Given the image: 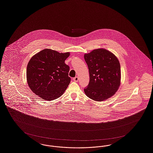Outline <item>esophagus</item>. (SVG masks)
<instances>
[{
    "instance_id": "1",
    "label": "esophagus",
    "mask_w": 153,
    "mask_h": 153,
    "mask_svg": "<svg viewBox=\"0 0 153 153\" xmlns=\"http://www.w3.org/2000/svg\"><path fill=\"white\" fill-rule=\"evenodd\" d=\"M73 80H74V81H75V82H77L78 80H79V77L77 76H76L75 77H74V79H73Z\"/></svg>"
}]
</instances>
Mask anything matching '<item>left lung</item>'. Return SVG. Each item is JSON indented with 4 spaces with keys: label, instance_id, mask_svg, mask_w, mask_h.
<instances>
[{
    "label": "left lung",
    "instance_id": "1",
    "mask_svg": "<svg viewBox=\"0 0 153 153\" xmlns=\"http://www.w3.org/2000/svg\"><path fill=\"white\" fill-rule=\"evenodd\" d=\"M90 81L84 92L89 98L102 101L113 96L121 84L120 64L116 56L104 49H94L84 55Z\"/></svg>",
    "mask_w": 153,
    "mask_h": 153
}]
</instances>
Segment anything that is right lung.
<instances>
[{
	"label": "right lung",
	"instance_id": "right-lung-1",
	"mask_svg": "<svg viewBox=\"0 0 153 153\" xmlns=\"http://www.w3.org/2000/svg\"><path fill=\"white\" fill-rule=\"evenodd\" d=\"M69 52L45 49L32 57L27 68V80L31 91L47 101L59 98L71 82L69 67L65 60Z\"/></svg>",
	"mask_w": 153,
	"mask_h": 153
}]
</instances>
